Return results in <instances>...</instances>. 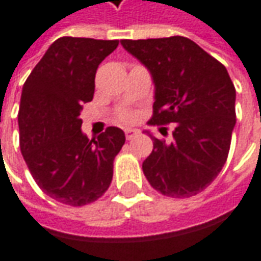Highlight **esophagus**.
Listing matches in <instances>:
<instances>
[{
    "mask_svg": "<svg viewBox=\"0 0 261 261\" xmlns=\"http://www.w3.org/2000/svg\"><path fill=\"white\" fill-rule=\"evenodd\" d=\"M137 134H139V131L134 130V128H125V139H127V140L134 139V137H136Z\"/></svg>",
    "mask_w": 261,
    "mask_h": 261,
    "instance_id": "esophagus-1",
    "label": "esophagus"
}]
</instances>
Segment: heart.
<instances>
[{"mask_svg":"<svg viewBox=\"0 0 261 261\" xmlns=\"http://www.w3.org/2000/svg\"><path fill=\"white\" fill-rule=\"evenodd\" d=\"M120 118L124 120V121H130V120H133V115H131L130 113H124Z\"/></svg>","mask_w":261,"mask_h":261,"instance_id":"obj_1","label":"heart"}]
</instances>
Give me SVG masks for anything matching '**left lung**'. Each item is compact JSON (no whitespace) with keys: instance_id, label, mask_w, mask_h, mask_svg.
Instances as JSON below:
<instances>
[{"instance_id":"obj_1","label":"left lung","mask_w":261,"mask_h":261,"mask_svg":"<svg viewBox=\"0 0 261 261\" xmlns=\"http://www.w3.org/2000/svg\"><path fill=\"white\" fill-rule=\"evenodd\" d=\"M121 44L153 76L148 124H175L172 143L151 136L153 151L143 162L148 184L172 198L202 192L227 162L236 125V88L227 69L184 36Z\"/></svg>"}]
</instances>
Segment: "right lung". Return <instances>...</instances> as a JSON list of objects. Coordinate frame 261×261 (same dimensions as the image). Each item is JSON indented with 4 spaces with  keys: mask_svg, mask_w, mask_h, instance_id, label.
Instances as JSON below:
<instances>
[{
    "mask_svg": "<svg viewBox=\"0 0 261 261\" xmlns=\"http://www.w3.org/2000/svg\"><path fill=\"white\" fill-rule=\"evenodd\" d=\"M118 40L60 37L24 82L20 148L33 179L55 201L82 206L101 198L113 180L124 131L108 127L98 139L81 131L82 105L92 101L99 63Z\"/></svg>",
    "mask_w": 261,
    "mask_h": 261,
    "instance_id": "obj_1",
    "label": "right lung"
}]
</instances>
